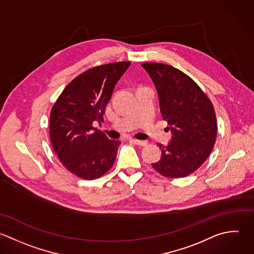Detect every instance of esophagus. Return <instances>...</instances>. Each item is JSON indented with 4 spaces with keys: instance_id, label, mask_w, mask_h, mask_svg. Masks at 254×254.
Wrapping results in <instances>:
<instances>
[{
    "instance_id": "esophagus-1",
    "label": "esophagus",
    "mask_w": 254,
    "mask_h": 254,
    "mask_svg": "<svg viewBox=\"0 0 254 254\" xmlns=\"http://www.w3.org/2000/svg\"><path fill=\"white\" fill-rule=\"evenodd\" d=\"M132 141L136 144V145H139V146H145L147 144L146 141H143V140H138V139H132Z\"/></svg>"
}]
</instances>
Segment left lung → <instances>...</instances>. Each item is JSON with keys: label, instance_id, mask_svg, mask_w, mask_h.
I'll return each instance as SVG.
<instances>
[{"label": "left lung", "instance_id": "1", "mask_svg": "<svg viewBox=\"0 0 254 254\" xmlns=\"http://www.w3.org/2000/svg\"><path fill=\"white\" fill-rule=\"evenodd\" d=\"M141 66L155 85L162 118L172 132L166 146L157 144L161 158L151 165L165 177H186L206 161L214 148L217 121L213 104L179 69L154 62Z\"/></svg>", "mask_w": 254, "mask_h": 254}]
</instances>
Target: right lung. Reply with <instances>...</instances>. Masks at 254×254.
<instances>
[{
    "instance_id": "1",
    "label": "right lung",
    "mask_w": 254,
    "mask_h": 254,
    "mask_svg": "<svg viewBox=\"0 0 254 254\" xmlns=\"http://www.w3.org/2000/svg\"><path fill=\"white\" fill-rule=\"evenodd\" d=\"M130 62L93 67L63 90L50 113L49 135L59 160L71 173L93 180L113 166L120 140H112L93 127L103 122L105 109Z\"/></svg>"
}]
</instances>
